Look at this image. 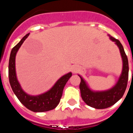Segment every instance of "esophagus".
<instances>
[{"label":"esophagus","mask_w":133,"mask_h":133,"mask_svg":"<svg viewBox=\"0 0 133 133\" xmlns=\"http://www.w3.org/2000/svg\"><path fill=\"white\" fill-rule=\"evenodd\" d=\"M78 70V68L77 66H73L72 69V72H77Z\"/></svg>","instance_id":"esophagus-1"}]
</instances>
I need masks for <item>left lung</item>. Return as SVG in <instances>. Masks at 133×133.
Masks as SVG:
<instances>
[{
  "instance_id": "8db88e82",
  "label": "left lung",
  "mask_w": 133,
  "mask_h": 133,
  "mask_svg": "<svg viewBox=\"0 0 133 133\" xmlns=\"http://www.w3.org/2000/svg\"><path fill=\"white\" fill-rule=\"evenodd\" d=\"M110 41L118 46L123 61L122 72L116 84L112 88L105 90H94L90 88L87 82L78 75L81 78L79 88L81 97L86 104L92 108L103 109L110 107L118 101L124 95L129 78V62L123 45L120 41L108 35Z\"/></svg>"
}]
</instances>
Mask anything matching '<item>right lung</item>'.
Here are the masks:
<instances>
[{
    "instance_id": "add662e5",
    "label": "right lung",
    "mask_w": 133,
    "mask_h": 133,
    "mask_svg": "<svg viewBox=\"0 0 133 133\" xmlns=\"http://www.w3.org/2000/svg\"><path fill=\"white\" fill-rule=\"evenodd\" d=\"M29 36V33L26 35L12 49L9 63V82L14 93L25 107L33 112L49 111L56 108L58 104L63 95V89L66 83L72 76V72H69L62 76L57 80L52 87L45 92L38 95H31L24 92L16 77L15 59L18 50Z\"/></svg>"
}]
</instances>
